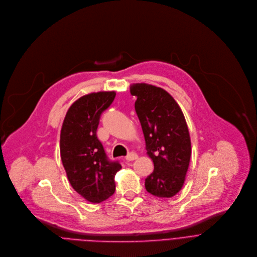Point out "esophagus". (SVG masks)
<instances>
[{
	"label": "esophagus",
	"mask_w": 257,
	"mask_h": 257,
	"mask_svg": "<svg viewBox=\"0 0 257 257\" xmlns=\"http://www.w3.org/2000/svg\"><path fill=\"white\" fill-rule=\"evenodd\" d=\"M136 159H138V155L136 153H134V152H131L128 155L125 157V160L126 161H134V160H136Z\"/></svg>",
	"instance_id": "obj_1"
}]
</instances>
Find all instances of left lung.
<instances>
[{
  "mask_svg": "<svg viewBox=\"0 0 257 257\" xmlns=\"http://www.w3.org/2000/svg\"><path fill=\"white\" fill-rule=\"evenodd\" d=\"M131 94L137 97L135 109L154 163L145 187L155 196L172 197L183 186L191 156L185 117L174 98L160 87L138 83L131 86Z\"/></svg>",
  "mask_w": 257,
  "mask_h": 257,
  "instance_id": "left-lung-1",
  "label": "left lung"
}]
</instances>
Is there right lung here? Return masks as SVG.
I'll return each instance as SVG.
<instances>
[{"instance_id": "obj_1", "label": "right lung", "mask_w": 257, "mask_h": 257, "mask_svg": "<svg viewBox=\"0 0 257 257\" xmlns=\"http://www.w3.org/2000/svg\"><path fill=\"white\" fill-rule=\"evenodd\" d=\"M116 93L103 91L80 97L69 108L61 130V159L72 187L85 199L99 203L114 193V176L121 169L110 161L96 132L101 113Z\"/></svg>"}]
</instances>
